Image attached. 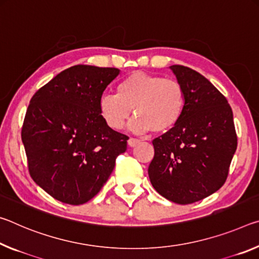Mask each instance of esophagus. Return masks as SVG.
<instances>
[{
    "instance_id": "obj_1",
    "label": "esophagus",
    "mask_w": 259,
    "mask_h": 259,
    "mask_svg": "<svg viewBox=\"0 0 259 259\" xmlns=\"http://www.w3.org/2000/svg\"><path fill=\"white\" fill-rule=\"evenodd\" d=\"M140 142L139 139H135V138H130L127 140V143H128L130 147H135Z\"/></svg>"
}]
</instances>
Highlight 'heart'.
<instances>
[{
  "mask_svg": "<svg viewBox=\"0 0 259 259\" xmlns=\"http://www.w3.org/2000/svg\"><path fill=\"white\" fill-rule=\"evenodd\" d=\"M132 109L137 114L130 122L133 132H168L184 116L185 88L175 79L133 72L117 84V94H104L99 101L100 116L112 130L124 126Z\"/></svg>",
  "mask_w": 259,
  "mask_h": 259,
  "instance_id": "b5f03b06",
  "label": "heart"
}]
</instances>
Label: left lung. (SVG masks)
I'll use <instances>...</instances> for the list:
<instances>
[{
    "label": "left lung",
    "instance_id": "left-lung-1",
    "mask_svg": "<svg viewBox=\"0 0 259 259\" xmlns=\"http://www.w3.org/2000/svg\"><path fill=\"white\" fill-rule=\"evenodd\" d=\"M169 69L185 88L186 109L175 128L152 141L148 175L163 197L190 204L225 184L237 137L226 97L198 72L182 65Z\"/></svg>",
    "mask_w": 259,
    "mask_h": 259
}]
</instances>
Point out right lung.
<instances>
[{
	"mask_svg": "<svg viewBox=\"0 0 259 259\" xmlns=\"http://www.w3.org/2000/svg\"><path fill=\"white\" fill-rule=\"evenodd\" d=\"M116 67L74 65L29 101L22 128L28 171L55 200L79 205L100 192L128 137L102 119L99 101Z\"/></svg>",
	"mask_w": 259,
	"mask_h": 259,
	"instance_id": "add662e5",
	"label": "right lung"
}]
</instances>
